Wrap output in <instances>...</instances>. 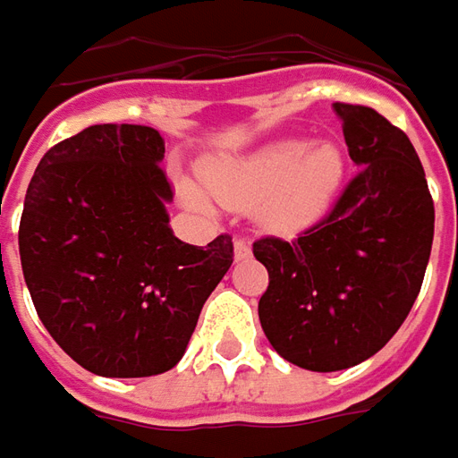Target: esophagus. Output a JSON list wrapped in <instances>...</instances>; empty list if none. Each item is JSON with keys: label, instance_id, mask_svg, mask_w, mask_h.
Returning a JSON list of instances; mask_svg holds the SVG:
<instances>
[{"label": "esophagus", "instance_id": "esophagus-1", "mask_svg": "<svg viewBox=\"0 0 458 458\" xmlns=\"http://www.w3.org/2000/svg\"><path fill=\"white\" fill-rule=\"evenodd\" d=\"M250 258V242L245 238H235V260H245Z\"/></svg>", "mask_w": 458, "mask_h": 458}]
</instances>
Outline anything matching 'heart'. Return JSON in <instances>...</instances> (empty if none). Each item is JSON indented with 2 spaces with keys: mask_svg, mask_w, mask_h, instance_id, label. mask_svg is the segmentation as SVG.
<instances>
[{
  "mask_svg": "<svg viewBox=\"0 0 458 458\" xmlns=\"http://www.w3.org/2000/svg\"><path fill=\"white\" fill-rule=\"evenodd\" d=\"M208 188L230 208L260 205V223L298 233L334 203L346 175V157L334 142L281 140L238 160L205 165Z\"/></svg>",
  "mask_w": 458,
  "mask_h": 458,
  "instance_id": "b5f03b06",
  "label": "heart"
}]
</instances>
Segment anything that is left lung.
Wrapping results in <instances>:
<instances>
[{
    "instance_id": "8db88e82",
    "label": "left lung",
    "mask_w": 458,
    "mask_h": 458,
    "mask_svg": "<svg viewBox=\"0 0 458 458\" xmlns=\"http://www.w3.org/2000/svg\"><path fill=\"white\" fill-rule=\"evenodd\" d=\"M359 173L331 213L295 241L266 235L258 316L270 346L308 371H341L391 341L424 283L434 200L406 132L363 105L335 102Z\"/></svg>"
}]
</instances>
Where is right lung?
<instances>
[{"instance_id":"right-lung-1","label":"right lung","mask_w":458,"mask_h":458,"mask_svg":"<svg viewBox=\"0 0 458 458\" xmlns=\"http://www.w3.org/2000/svg\"><path fill=\"white\" fill-rule=\"evenodd\" d=\"M165 142L145 124H92L45 152L27 188L20 258L37 316L82 369L110 378L170 371L233 238L177 241Z\"/></svg>"}]
</instances>
